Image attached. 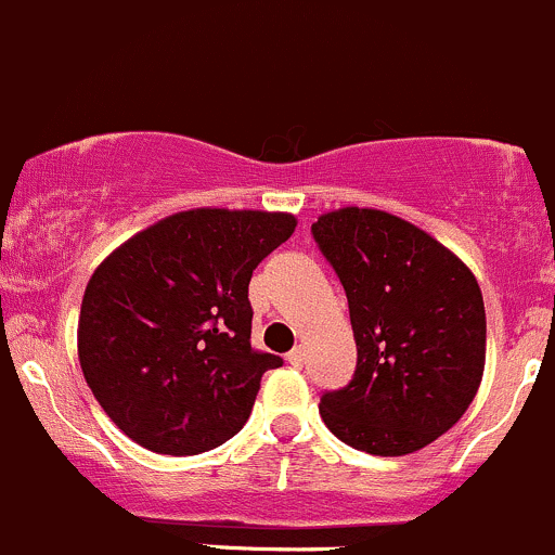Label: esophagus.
Segmentation results:
<instances>
[{"label": "esophagus", "instance_id": "esophagus-1", "mask_svg": "<svg viewBox=\"0 0 555 555\" xmlns=\"http://www.w3.org/2000/svg\"><path fill=\"white\" fill-rule=\"evenodd\" d=\"M305 361H307L305 347H294V350L288 352V363L294 365V369H301V365H305Z\"/></svg>", "mask_w": 555, "mask_h": 555}]
</instances>
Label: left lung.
<instances>
[{"instance_id":"left-lung-1","label":"left lung","mask_w":555,"mask_h":555,"mask_svg":"<svg viewBox=\"0 0 555 555\" xmlns=\"http://www.w3.org/2000/svg\"><path fill=\"white\" fill-rule=\"evenodd\" d=\"M350 305L356 374L325 390L320 416L347 447L401 456L456 425L487 361L473 272L427 232L385 210L339 208L312 224Z\"/></svg>"}]
</instances>
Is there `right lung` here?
Instances as JSON below:
<instances>
[{
  "label": "right lung",
  "mask_w": 555,
  "mask_h": 555,
  "mask_svg": "<svg viewBox=\"0 0 555 555\" xmlns=\"http://www.w3.org/2000/svg\"><path fill=\"white\" fill-rule=\"evenodd\" d=\"M291 214L197 208L119 245L79 310V365L114 425L157 454H199L243 430L261 374L248 283L294 235Z\"/></svg>",
  "instance_id": "right-lung-1"
}]
</instances>
